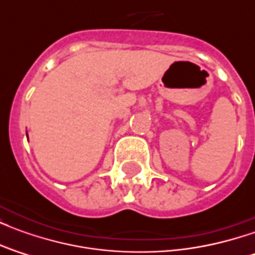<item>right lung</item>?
<instances>
[{
    "label": "right lung",
    "instance_id": "obj_1",
    "mask_svg": "<svg viewBox=\"0 0 255 255\" xmlns=\"http://www.w3.org/2000/svg\"><path fill=\"white\" fill-rule=\"evenodd\" d=\"M27 138H28V135H27Z\"/></svg>",
    "mask_w": 255,
    "mask_h": 255
}]
</instances>
